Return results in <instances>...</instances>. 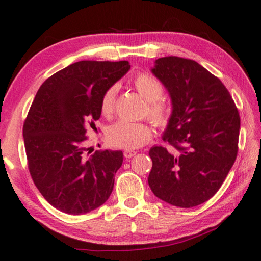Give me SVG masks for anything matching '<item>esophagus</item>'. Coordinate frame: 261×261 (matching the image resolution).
<instances>
[{"label":"esophagus","instance_id":"34e87169","mask_svg":"<svg viewBox=\"0 0 261 261\" xmlns=\"http://www.w3.org/2000/svg\"><path fill=\"white\" fill-rule=\"evenodd\" d=\"M124 156L126 158V159H129V158H132V156H135L136 154H137V152L136 151H131V149H126V151H124Z\"/></svg>","mask_w":261,"mask_h":261}]
</instances>
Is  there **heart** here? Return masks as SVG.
I'll list each match as a JSON object with an SVG mask.
<instances>
[{"instance_id": "obj_1", "label": "heart", "mask_w": 261, "mask_h": 261, "mask_svg": "<svg viewBox=\"0 0 261 261\" xmlns=\"http://www.w3.org/2000/svg\"><path fill=\"white\" fill-rule=\"evenodd\" d=\"M132 85L136 91L147 101V108L145 114L154 125L165 127L170 123L173 109L171 106L162 99L163 87L159 79L152 74L139 73L134 78ZM117 86L108 87L100 101V112L105 117H112L116 105ZM108 143L118 148L134 149L144 146L152 138V129L147 123L120 121L108 127Z\"/></svg>"}]
</instances>
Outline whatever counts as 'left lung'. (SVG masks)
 <instances>
[{
  "label": "left lung",
  "instance_id": "8db88e82",
  "mask_svg": "<svg viewBox=\"0 0 261 261\" xmlns=\"http://www.w3.org/2000/svg\"><path fill=\"white\" fill-rule=\"evenodd\" d=\"M152 72L169 92L173 115L162 137L171 149H149L148 185L161 200L190 208L211 199L230 171L240 113L222 82L196 61L161 57Z\"/></svg>",
  "mask_w": 261,
  "mask_h": 261
}]
</instances>
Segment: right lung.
Here are the masks:
<instances>
[{
	"instance_id": "1",
	"label": "right lung",
	"mask_w": 261,
	"mask_h": 261,
	"mask_svg": "<svg viewBox=\"0 0 261 261\" xmlns=\"http://www.w3.org/2000/svg\"><path fill=\"white\" fill-rule=\"evenodd\" d=\"M127 61H79L43 82L23 126L29 170L43 198L61 212L79 215L110 196L122 151L84 147L100 118L108 87L129 71ZM96 130V129H95Z\"/></svg>"
}]
</instances>
